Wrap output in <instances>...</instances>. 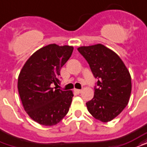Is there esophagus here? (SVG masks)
Segmentation results:
<instances>
[{"label":"esophagus","instance_id":"obj_1","mask_svg":"<svg viewBox=\"0 0 147 147\" xmlns=\"http://www.w3.org/2000/svg\"><path fill=\"white\" fill-rule=\"evenodd\" d=\"M74 91L76 92V93H82V90H78V89H75Z\"/></svg>","mask_w":147,"mask_h":147}]
</instances>
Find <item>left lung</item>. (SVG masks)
<instances>
[{
	"instance_id": "left-lung-1",
	"label": "left lung",
	"mask_w": 147,
	"mask_h": 147,
	"mask_svg": "<svg viewBox=\"0 0 147 147\" xmlns=\"http://www.w3.org/2000/svg\"><path fill=\"white\" fill-rule=\"evenodd\" d=\"M78 51L96 79L94 96L86 103L89 112L102 122L113 120L126 107L131 95V76L118 54L100 43Z\"/></svg>"
}]
</instances>
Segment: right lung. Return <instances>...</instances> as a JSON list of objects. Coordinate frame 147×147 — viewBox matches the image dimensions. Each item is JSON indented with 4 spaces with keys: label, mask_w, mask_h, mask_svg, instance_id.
Instances as JSON below:
<instances>
[{
    "label": "right lung",
    "mask_w": 147,
    "mask_h": 147,
    "mask_svg": "<svg viewBox=\"0 0 147 147\" xmlns=\"http://www.w3.org/2000/svg\"><path fill=\"white\" fill-rule=\"evenodd\" d=\"M73 49L55 43L43 47L27 60L19 73L18 90L24 110L40 125H54L68 112L72 91L52 88L51 84L59 83L60 70Z\"/></svg>",
    "instance_id": "obj_1"
}]
</instances>
